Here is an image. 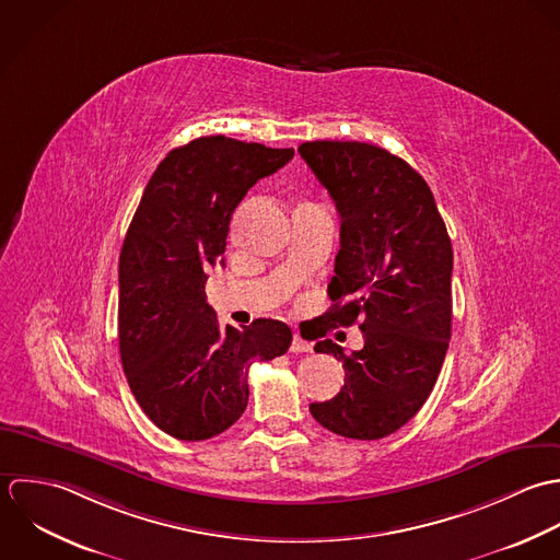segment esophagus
<instances>
[{
	"mask_svg": "<svg viewBox=\"0 0 560 560\" xmlns=\"http://www.w3.org/2000/svg\"><path fill=\"white\" fill-rule=\"evenodd\" d=\"M290 350H292V352H312V343H310V341H305V339L299 336V334H294V339H292Z\"/></svg>",
	"mask_w": 560,
	"mask_h": 560,
	"instance_id": "esophagus-1",
	"label": "esophagus"
}]
</instances>
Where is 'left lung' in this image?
Listing matches in <instances>:
<instances>
[{
	"mask_svg": "<svg viewBox=\"0 0 560 560\" xmlns=\"http://www.w3.org/2000/svg\"><path fill=\"white\" fill-rule=\"evenodd\" d=\"M301 158L339 212L331 310L320 337L359 323L363 348L320 339L316 352L341 361L336 398L312 402L325 429L381 440L405 427L431 396L452 329V244L433 192L402 158L368 144L314 140Z\"/></svg>",
	"mask_w": 560,
	"mask_h": 560,
	"instance_id": "left-lung-1",
	"label": "left lung"
}]
</instances>
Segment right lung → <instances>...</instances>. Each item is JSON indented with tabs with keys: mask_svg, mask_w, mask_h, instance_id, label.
I'll list each match as a JSON object with an SVG mask.
<instances>
[{
	"mask_svg": "<svg viewBox=\"0 0 560 560\" xmlns=\"http://www.w3.org/2000/svg\"><path fill=\"white\" fill-rule=\"evenodd\" d=\"M294 158L224 136L173 149L151 175L118 259V348L129 389L166 435L201 442L246 409L248 368L288 352L292 331L257 318L221 327L206 301L229 221L261 179Z\"/></svg>",
	"mask_w": 560,
	"mask_h": 560,
	"instance_id": "1",
	"label": "right lung"
}]
</instances>
